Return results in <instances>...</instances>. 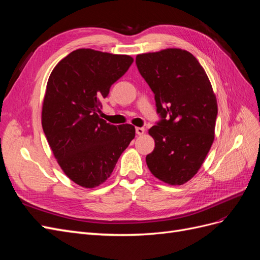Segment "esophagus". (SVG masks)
<instances>
[{
    "label": "esophagus",
    "instance_id": "esophagus-1",
    "mask_svg": "<svg viewBox=\"0 0 260 260\" xmlns=\"http://www.w3.org/2000/svg\"><path fill=\"white\" fill-rule=\"evenodd\" d=\"M136 132H137L138 136H143L144 133H145V129L144 128H141V127H138V128H136Z\"/></svg>",
    "mask_w": 260,
    "mask_h": 260
}]
</instances>
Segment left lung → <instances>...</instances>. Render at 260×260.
Returning <instances> with one entry per match:
<instances>
[{"instance_id":"obj_1","label":"left lung","mask_w":260,"mask_h":260,"mask_svg":"<svg viewBox=\"0 0 260 260\" xmlns=\"http://www.w3.org/2000/svg\"><path fill=\"white\" fill-rule=\"evenodd\" d=\"M136 62L162 118L148 130L155 148L146 156L147 167L162 182L182 185L198 174L214 143L215 92L200 61L185 50L139 54Z\"/></svg>"}]
</instances>
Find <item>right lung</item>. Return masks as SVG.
Here are the masks:
<instances>
[{
  "label": "right lung",
  "mask_w": 260,
  "mask_h": 260,
  "mask_svg": "<svg viewBox=\"0 0 260 260\" xmlns=\"http://www.w3.org/2000/svg\"><path fill=\"white\" fill-rule=\"evenodd\" d=\"M133 62L129 55L78 49L54 67L46 84L41 121L53 155L78 185L93 188L111 177L136 128L99 116L102 101Z\"/></svg>",
  "instance_id": "add662e5"
}]
</instances>
